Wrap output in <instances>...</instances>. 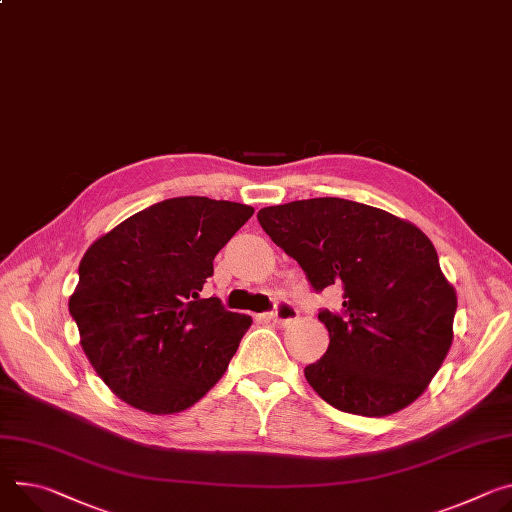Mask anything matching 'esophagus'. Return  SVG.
I'll list each match as a JSON object with an SVG mask.
<instances>
[{"mask_svg": "<svg viewBox=\"0 0 512 512\" xmlns=\"http://www.w3.org/2000/svg\"><path fill=\"white\" fill-rule=\"evenodd\" d=\"M269 318L275 324H290V322H294L298 318V310L290 302H280V304L275 306V310L269 314Z\"/></svg>", "mask_w": 512, "mask_h": 512, "instance_id": "esophagus-1", "label": "esophagus"}]
</instances>
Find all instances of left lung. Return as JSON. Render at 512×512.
Returning <instances> with one entry per match:
<instances>
[{"instance_id": "8db88e82", "label": "left lung", "mask_w": 512, "mask_h": 512, "mask_svg": "<svg viewBox=\"0 0 512 512\" xmlns=\"http://www.w3.org/2000/svg\"><path fill=\"white\" fill-rule=\"evenodd\" d=\"M257 218L316 292L343 290L341 312H318L331 343L304 367L312 390L361 416H388L412 404L449 353L457 310L455 288L425 232L341 198L269 206Z\"/></svg>"}]
</instances>
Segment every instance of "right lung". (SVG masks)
I'll return each mask as SVG.
<instances>
[{
	"instance_id": "1",
	"label": "right lung",
	"mask_w": 512,
	"mask_h": 512,
	"mask_svg": "<svg viewBox=\"0 0 512 512\" xmlns=\"http://www.w3.org/2000/svg\"><path fill=\"white\" fill-rule=\"evenodd\" d=\"M253 212L226 200L171 198L85 251L69 312L89 363L120 400L175 414L224 376L253 320L200 292L216 253Z\"/></svg>"
}]
</instances>
